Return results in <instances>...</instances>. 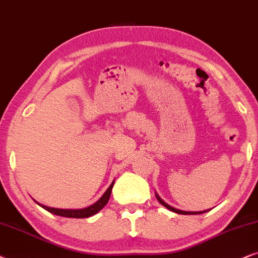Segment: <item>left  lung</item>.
Returning <instances> with one entry per match:
<instances>
[{"label":"left lung","mask_w":258,"mask_h":258,"mask_svg":"<svg viewBox=\"0 0 258 258\" xmlns=\"http://www.w3.org/2000/svg\"><path fill=\"white\" fill-rule=\"evenodd\" d=\"M156 197L158 199V202H159L161 205H164V207L166 209H169V210L176 212V214H179V215H201V214H204V212L209 211V210H204V211H184V210H179V209H176V208L171 207V205H169L167 203H165L163 199H161L159 196H158L157 192H156Z\"/></svg>","instance_id":"left-lung-1"}]
</instances>
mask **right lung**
<instances>
[{"label":"right lung","instance_id":"1","mask_svg":"<svg viewBox=\"0 0 258 258\" xmlns=\"http://www.w3.org/2000/svg\"><path fill=\"white\" fill-rule=\"evenodd\" d=\"M113 185H114V180L112 181V184L109 185V187L105 191V194L101 196L99 201L95 202L94 204L89 205V207L84 208V209H56V208L46 207V205L37 203V202H36V203L39 204L41 208H43L44 210L50 212V214H54L56 216H61V217L87 218V217H91V216H93L95 214H98V212L100 211L106 204H107L108 199H109V197H111V192H112Z\"/></svg>","mask_w":258,"mask_h":258}]
</instances>
